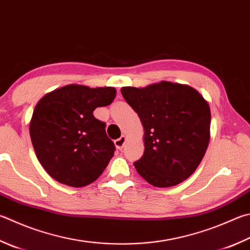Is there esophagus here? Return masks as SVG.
I'll return each mask as SVG.
<instances>
[{
  "label": "esophagus",
  "mask_w": 250,
  "mask_h": 250,
  "mask_svg": "<svg viewBox=\"0 0 250 250\" xmlns=\"http://www.w3.org/2000/svg\"><path fill=\"white\" fill-rule=\"evenodd\" d=\"M125 135H121V137L119 138V139H117V140H115V145H116V147L118 148V149H121L124 148V145H125Z\"/></svg>",
  "instance_id": "1"
}]
</instances>
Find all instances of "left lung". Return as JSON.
<instances>
[{
    "label": "left lung",
    "instance_id": "obj_1",
    "mask_svg": "<svg viewBox=\"0 0 250 250\" xmlns=\"http://www.w3.org/2000/svg\"><path fill=\"white\" fill-rule=\"evenodd\" d=\"M144 128V154L134 167L155 187L183 183L197 169L210 141L208 104L188 85L161 82L122 87Z\"/></svg>",
    "mask_w": 250,
    "mask_h": 250
}]
</instances>
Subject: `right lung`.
<instances>
[{
	"mask_svg": "<svg viewBox=\"0 0 250 250\" xmlns=\"http://www.w3.org/2000/svg\"><path fill=\"white\" fill-rule=\"evenodd\" d=\"M115 87L66 85L36 105L29 125L31 143L40 164L53 179L71 187L96 180L115 154L106 124L94 117L97 107L113 102Z\"/></svg>",
	"mask_w": 250,
	"mask_h": 250,
	"instance_id": "add662e5",
	"label": "right lung"
}]
</instances>
